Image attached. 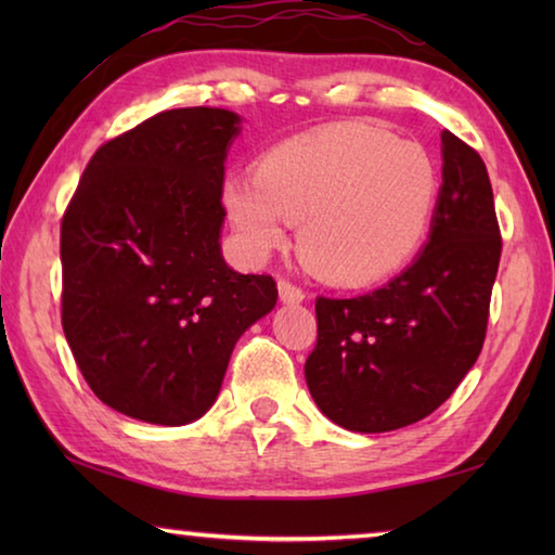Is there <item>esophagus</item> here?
<instances>
[{
	"label": "esophagus",
	"mask_w": 555,
	"mask_h": 555,
	"mask_svg": "<svg viewBox=\"0 0 555 555\" xmlns=\"http://www.w3.org/2000/svg\"><path fill=\"white\" fill-rule=\"evenodd\" d=\"M279 298L284 300V304H304V298H306V294H304V288H298L296 284H291L288 279H279Z\"/></svg>",
	"instance_id": "esophagus-1"
}]
</instances>
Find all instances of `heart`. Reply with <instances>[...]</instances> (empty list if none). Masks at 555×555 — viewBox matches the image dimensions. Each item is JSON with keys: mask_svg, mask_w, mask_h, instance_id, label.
I'll list each match as a JSON object with an SVG mask.
<instances>
[{"mask_svg": "<svg viewBox=\"0 0 555 555\" xmlns=\"http://www.w3.org/2000/svg\"><path fill=\"white\" fill-rule=\"evenodd\" d=\"M440 171L426 146L364 121H340L230 173L222 205L242 249L267 259L298 228L300 259L337 286H372L409 264L434 228Z\"/></svg>", "mask_w": 555, "mask_h": 555, "instance_id": "obj_1", "label": "heart"}]
</instances>
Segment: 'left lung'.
Instances as JSON below:
<instances>
[{
	"label": "left lung",
	"mask_w": 555,
	"mask_h": 555,
	"mask_svg": "<svg viewBox=\"0 0 555 555\" xmlns=\"http://www.w3.org/2000/svg\"><path fill=\"white\" fill-rule=\"evenodd\" d=\"M443 185L428 242L389 284L315 298L311 397L333 424L384 434L416 424L480 357L502 237L492 183L473 146L443 131Z\"/></svg>",
	"instance_id": "8db88e82"
}]
</instances>
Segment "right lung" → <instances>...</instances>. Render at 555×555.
I'll return each mask as SVG.
<instances>
[{
    "mask_svg": "<svg viewBox=\"0 0 555 555\" xmlns=\"http://www.w3.org/2000/svg\"><path fill=\"white\" fill-rule=\"evenodd\" d=\"M240 115L166 109L102 144L61 222V321L95 397L158 426L201 418L276 281L224 264V158Z\"/></svg>",
    "mask_w": 555,
    "mask_h": 555,
    "instance_id": "obj_1",
    "label": "right lung"
}]
</instances>
